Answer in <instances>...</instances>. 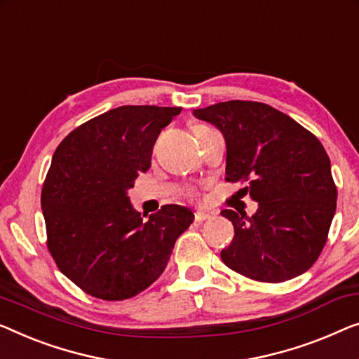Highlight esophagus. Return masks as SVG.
<instances>
[{
  "label": "esophagus",
  "mask_w": 359,
  "mask_h": 359,
  "mask_svg": "<svg viewBox=\"0 0 359 359\" xmlns=\"http://www.w3.org/2000/svg\"><path fill=\"white\" fill-rule=\"evenodd\" d=\"M210 218H212V215L210 214H204V212H196V215H194L196 223H204L207 220H210Z\"/></svg>",
  "instance_id": "obj_1"
}]
</instances>
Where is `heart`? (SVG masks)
I'll return each mask as SVG.
<instances>
[{
  "label": "heart",
  "mask_w": 359,
  "mask_h": 359,
  "mask_svg": "<svg viewBox=\"0 0 359 359\" xmlns=\"http://www.w3.org/2000/svg\"><path fill=\"white\" fill-rule=\"evenodd\" d=\"M191 128H192V133H194V136H196V134L202 133V131H205V129H209L205 126V124H201V123H194Z\"/></svg>",
  "instance_id": "obj_1"
}]
</instances>
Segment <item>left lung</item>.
Wrapping results in <instances>:
<instances>
[{
	"instance_id": "1",
	"label": "left lung",
	"mask_w": 359,
	"mask_h": 359,
	"mask_svg": "<svg viewBox=\"0 0 359 359\" xmlns=\"http://www.w3.org/2000/svg\"><path fill=\"white\" fill-rule=\"evenodd\" d=\"M226 142L228 183L259 202L254 215L225 209L235 226L220 256L256 282L280 283L313 267L337 209V186L324 145L285 113L261 102L230 100L194 110Z\"/></svg>"
}]
</instances>
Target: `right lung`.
<instances>
[{
	"mask_svg": "<svg viewBox=\"0 0 359 359\" xmlns=\"http://www.w3.org/2000/svg\"><path fill=\"white\" fill-rule=\"evenodd\" d=\"M180 107L124 105L89 119L55 150L41 188L46 246L82 292L121 301L144 292L167 267L194 220L163 205L145 222L128 189L150 168L154 144Z\"/></svg>",
	"mask_w": 359,
	"mask_h": 359,
	"instance_id": "1",
	"label": "right lung"
}]
</instances>
